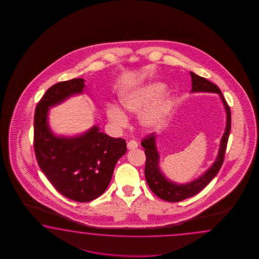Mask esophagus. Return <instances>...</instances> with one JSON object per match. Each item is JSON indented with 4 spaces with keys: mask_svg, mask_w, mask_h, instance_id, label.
<instances>
[{
    "mask_svg": "<svg viewBox=\"0 0 259 259\" xmlns=\"http://www.w3.org/2000/svg\"><path fill=\"white\" fill-rule=\"evenodd\" d=\"M127 147L128 150H131V149L137 148V142H136V141H134V140H131V141H128V142H127Z\"/></svg>",
    "mask_w": 259,
    "mask_h": 259,
    "instance_id": "34e87169",
    "label": "esophagus"
}]
</instances>
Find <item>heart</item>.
I'll return each mask as SVG.
<instances>
[{
	"mask_svg": "<svg viewBox=\"0 0 259 259\" xmlns=\"http://www.w3.org/2000/svg\"><path fill=\"white\" fill-rule=\"evenodd\" d=\"M165 85L159 81L146 83L127 91L120 98L124 111L135 114L146 106L141 114V122L144 127H155L165 120L173 104V96L169 92L162 93ZM107 116L116 127H123L127 123V116L116 106H110Z\"/></svg>",
	"mask_w": 259,
	"mask_h": 259,
	"instance_id": "obj_1",
	"label": "heart"
}]
</instances>
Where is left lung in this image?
<instances>
[{
  "label": "left lung",
  "mask_w": 259,
  "mask_h": 259,
  "mask_svg": "<svg viewBox=\"0 0 259 259\" xmlns=\"http://www.w3.org/2000/svg\"><path fill=\"white\" fill-rule=\"evenodd\" d=\"M190 74L192 77V93L206 92L220 94V98L225 106L227 124L225 132L221 138L219 154L214 164L197 180L186 184H176L166 180V178L163 175L159 168V154L155 145V134L151 133L146 137L143 138L142 140V146L145 149L144 153L146 155V163L144 168L146 182L148 183L149 187L152 190V192L156 196L167 202H180L184 199L194 196L199 192H201L215 178L223 164L227 143L231 132V109L229 105L227 104L225 98L221 94L220 88L214 83L207 80L204 77H200L193 72H190Z\"/></svg>",
  "instance_id": "8db88e82"
}]
</instances>
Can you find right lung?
Returning <instances> with one entry per match:
<instances>
[{
    "label": "right lung",
    "mask_w": 259,
    "mask_h": 259,
    "mask_svg": "<svg viewBox=\"0 0 259 259\" xmlns=\"http://www.w3.org/2000/svg\"><path fill=\"white\" fill-rule=\"evenodd\" d=\"M83 78H73L50 87L34 115V151L44 175L53 186L76 202H90L105 193L117 160L127 152L121 138H112L94 127L80 136L57 137L50 131L49 107L73 94H81Z\"/></svg>",
    "instance_id": "right-lung-1"
}]
</instances>
